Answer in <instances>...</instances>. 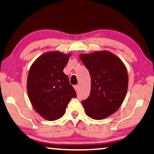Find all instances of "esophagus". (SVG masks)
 Returning <instances> with one entry per match:
<instances>
[{
  "mask_svg": "<svg viewBox=\"0 0 154 154\" xmlns=\"http://www.w3.org/2000/svg\"><path fill=\"white\" fill-rule=\"evenodd\" d=\"M74 89H75V91H78L79 85H75V86H74Z\"/></svg>",
  "mask_w": 154,
  "mask_h": 154,
  "instance_id": "esophagus-1",
  "label": "esophagus"
}]
</instances>
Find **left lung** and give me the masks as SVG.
Segmentation results:
<instances>
[{"label":"left lung","mask_w":154,"mask_h":154,"mask_svg":"<svg viewBox=\"0 0 154 154\" xmlns=\"http://www.w3.org/2000/svg\"><path fill=\"white\" fill-rule=\"evenodd\" d=\"M89 72L91 91L83 101L86 113L94 120L113 114L122 105L128 87V75L122 61L107 51L79 55Z\"/></svg>","instance_id":"8db88e82"}]
</instances>
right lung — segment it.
<instances>
[{"label": "right lung", "mask_w": 154, "mask_h": 154, "mask_svg": "<svg viewBox=\"0 0 154 154\" xmlns=\"http://www.w3.org/2000/svg\"><path fill=\"white\" fill-rule=\"evenodd\" d=\"M71 54L49 51L33 63L29 71L26 89L34 110L49 121L65 114L72 98L77 96L63 69Z\"/></svg>", "instance_id": "obj_1"}]
</instances>
